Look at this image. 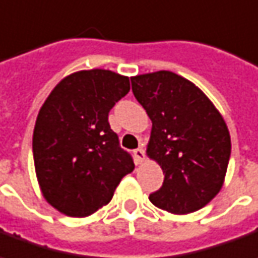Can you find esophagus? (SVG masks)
Masks as SVG:
<instances>
[{"label": "esophagus", "instance_id": "34e87169", "mask_svg": "<svg viewBox=\"0 0 258 258\" xmlns=\"http://www.w3.org/2000/svg\"><path fill=\"white\" fill-rule=\"evenodd\" d=\"M133 152H134V158H136L137 164H141L145 159V151H144L143 148H137Z\"/></svg>", "mask_w": 258, "mask_h": 258}]
</instances>
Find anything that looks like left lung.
<instances>
[{
  "mask_svg": "<svg viewBox=\"0 0 258 258\" xmlns=\"http://www.w3.org/2000/svg\"><path fill=\"white\" fill-rule=\"evenodd\" d=\"M131 86L152 121L147 155L165 175L150 201L175 215L202 209L222 189L229 165L223 117L199 87L173 72L138 75Z\"/></svg>",
  "mask_w": 258,
  "mask_h": 258,
  "instance_id": "left-lung-1",
  "label": "left lung"
}]
</instances>
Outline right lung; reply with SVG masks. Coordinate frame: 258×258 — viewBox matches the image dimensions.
<instances>
[{
    "mask_svg": "<svg viewBox=\"0 0 258 258\" xmlns=\"http://www.w3.org/2000/svg\"><path fill=\"white\" fill-rule=\"evenodd\" d=\"M130 92L111 70H80L62 79L39 110L32 138L42 195L66 216L86 217L111 201L134 162L108 124V113Z\"/></svg>",
    "mask_w": 258,
    "mask_h": 258,
    "instance_id": "obj_1",
    "label": "right lung"
}]
</instances>
